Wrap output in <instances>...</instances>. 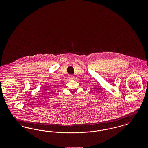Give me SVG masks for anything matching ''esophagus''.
<instances>
[{
    "label": "esophagus",
    "instance_id": "1",
    "mask_svg": "<svg viewBox=\"0 0 148 148\" xmlns=\"http://www.w3.org/2000/svg\"><path fill=\"white\" fill-rule=\"evenodd\" d=\"M69 77L70 78V79H73V75H69Z\"/></svg>",
    "mask_w": 148,
    "mask_h": 148
}]
</instances>
